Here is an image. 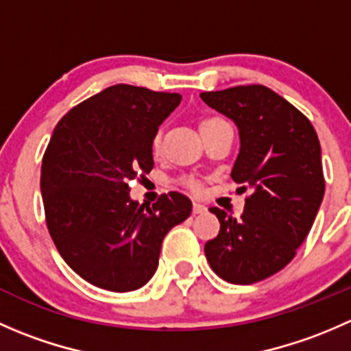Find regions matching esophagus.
Segmentation results:
<instances>
[{"label":"esophagus","mask_w":351,"mask_h":351,"mask_svg":"<svg viewBox=\"0 0 351 351\" xmlns=\"http://www.w3.org/2000/svg\"><path fill=\"white\" fill-rule=\"evenodd\" d=\"M204 212H207V207L200 202H193V214H204Z\"/></svg>","instance_id":"esophagus-1"}]
</instances>
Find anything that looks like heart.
<instances>
[{"mask_svg": "<svg viewBox=\"0 0 351 351\" xmlns=\"http://www.w3.org/2000/svg\"><path fill=\"white\" fill-rule=\"evenodd\" d=\"M219 122H222V120H221V119H207L204 123H202V127L210 125V123H219ZM159 149H161V134L158 132V134H156V136L153 137V151H154L156 154H158ZM189 185H190V189H193V190H195L197 186H198L195 182H190Z\"/></svg>", "mask_w": 351, "mask_h": 351, "instance_id": "heart-1", "label": "heart"}]
</instances>
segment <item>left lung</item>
Segmentation results:
<instances>
[{
    "instance_id": "8db88e82",
    "label": "left lung",
    "mask_w": 351,
    "mask_h": 351,
    "mask_svg": "<svg viewBox=\"0 0 351 351\" xmlns=\"http://www.w3.org/2000/svg\"><path fill=\"white\" fill-rule=\"evenodd\" d=\"M200 98L238 127L231 178L251 192L241 219L210 207L221 231L205 256L222 280L250 285L290 263L313 228L324 197L319 139L299 110L261 84Z\"/></svg>"
}]
</instances>
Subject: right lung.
<instances>
[{"label":"right lung","instance_id":"add662e5","mask_svg":"<svg viewBox=\"0 0 351 351\" xmlns=\"http://www.w3.org/2000/svg\"><path fill=\"white\" fill-rule=\"evenodd\" d=\"M180 101L178 93L113 84L71 108L52 132L40 169L49 232L66 263L100 289L146 285L165 236L192 214L178 192L153 207L129 193L153 169V137Z\"/></svg>","mask_w":351,"mask_h":351}]
</instances>
